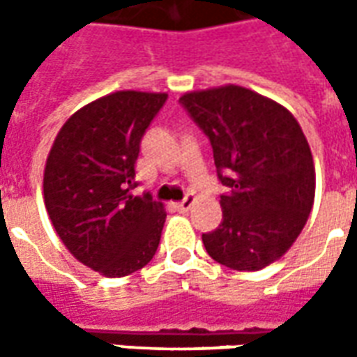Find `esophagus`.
I'll use <instances>...</instances> for the list:
<instances>
[{
  "label": "esophagus",
  "mask_w": 357,
  "mask_h": 357,
  "mask_svg": "<svg viewBox=\"0 0 357 357\" xmlns=\"http://www.w3.org/2000/svg\"><path fill=\"white\" fill-rule=\"evenodd\" d=\"M191 206H193V197H191V195L185 197L181 202H176V208H178V212H187Z\"/></svg>",
  "instance_id": "obj_1"
}]
</instances>
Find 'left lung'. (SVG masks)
<instances>
[{"mask_svg": "<svg viewBox=\"0 0 357 357\" xmlns=\"http://www.w3.org/2000/svg\"><path fill=\"white\" fill-rule=\"evenodd\" d=\"M183 109L210 139L222 224L202 233L218 264L258 271L292 247L312 212L315 168L306 135L289 110L241 86L191 91Z\"/></svg>", "mask_w": 357, "mask_h": 357, "instance_id": "1", "label": "left lung"}]
</instances>
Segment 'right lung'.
<instances>
[{
    "mask_svg": "<svg viewBox=\"0 0 357 357\" xmlns=\"http://www.w3.org/2000/svg\"><path fill=\"white\" fill-rule=\"evenodd\" d=\"M166 93L116 91L68 118L50 151L43 199L55 231L84 266L124 277L155 256L166 212L132 195L139 143Z\"/></svg>",
    "mask_w": 357,
    "mask_h": 357,
    "instance_id": "1",
    "label": "right lung"
}]
</instances>
